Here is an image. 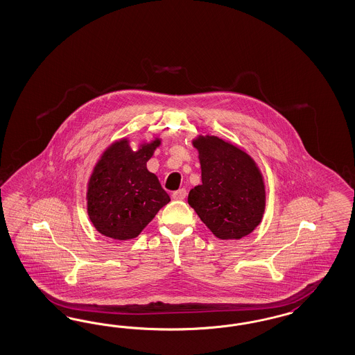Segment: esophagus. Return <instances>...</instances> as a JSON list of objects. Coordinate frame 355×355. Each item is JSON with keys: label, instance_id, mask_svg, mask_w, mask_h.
I'll return each instance as SVG.
<instances>
[{"label": "esophagus", "instance_id": "obj_1", "mask_svg": "<svg viewBox=\"0 0 355 355\" xmlns=\"http://www.w3.org/2000/svg\"><path fill=\"white\" fill-rule=\"evenodd\" d=\"M172 197L175 198V200H184L185 197H187V189L185 188H182V189H179V191H175L173 193H172Z\"/></svg>", "mask_w": 355, "mask_h": 355}]
</instances>
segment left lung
I'll use <instances>...</instances> for the list:
<instances>
[{
  "label": "left lung",
  "instance_id": "8db88e82",
  "mask_svg": "<svg viewBox=\"0 0 355 355\" xmlns=\"http://www.w3.org/2000/svg\"><path fill=\"white\" fill-rule=\"evenodd\" d=\"M202 184L188 204L218 239L238 241L256 229L265 211L263 173L244 150L217 136L193 139Z\"/></svg>",
  "mask_w": 355,
  "mask_h": 355
}]
</instances>
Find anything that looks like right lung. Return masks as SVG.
Masks as SVG:
<instances>
[{
	"mask_svg": "<svg viewBox=\"0 0 355 355\" xmlns=\"http://www.w3.org/2000/svg\"><path fill=\"white\" fill-rule=\"evenodd\" d=\"M159 145V138H154L135 151L129 139L121 138L96 162L87 184V214L104 236L114 241L137 238L170 202L158 178L146 167Z\"/></svg>",
	"mask_w": 355,
	"mask_h": 355,
	"instance_id": "add662e5",
	"label": "right lung"
}]
</instances>
